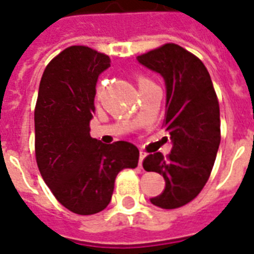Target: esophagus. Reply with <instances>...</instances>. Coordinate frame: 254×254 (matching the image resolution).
I'll list each match as a JSON object with an SVG mask.
<instances>
[{
	"label": "esophagus",
	"mask_w": 254,
	"mask_h": 254,
	"mask_svg": "<svg viewBox=\"0 0 254 254\" xmlns=\"http://www.w3.org/2000/svg\"><path fill=\"white\" fill-rule=\"evenodd\" d=\"M145 157H146V154H145L143 151H141V153H139V161H138L139 167H142V162H143V159H145Z\"/></svg>",
	"instance_id": "obj_1"
}]
</instances>
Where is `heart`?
Segmentation results:
<instances>
[{"label":"heart","instance_id":"1","mask_svg":"<svg viewBox=\"0 0 254 254\" xmlns=\"http://www.w3.org/2000/svg\"><path fill=\"white\" fill-rule=\"evenodd\" d=\"M137 81H138L139 89H142L143 87H146V85L151 84V81L149 80L147 77H145V76H138V79H137Z\"/></svg>","mask_w":254,"mask_h":254}]
</instances>
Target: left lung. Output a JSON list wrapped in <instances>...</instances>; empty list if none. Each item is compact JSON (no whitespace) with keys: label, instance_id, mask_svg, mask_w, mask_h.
Listing matches in <instances>:
<instances>
[{"label":"left lung","instance_id":"1","mask_svg":"<svg viewBox=\"0 0 254 254\" xmlns=\"http://www.w3.org/2000/svg\"><path fill=\"white\" fill-rule=\"evenodd\" d=\"M147 68L161 73L166 83V115L162 127L173 149L143 159L146 171L165 178V190L150 201L174 209L199 195L208 181L220 145V108L212 80L203 62L175 43L137 57Z\"/></svg>","mask_w":254,"mask_h":254}]
</instances>
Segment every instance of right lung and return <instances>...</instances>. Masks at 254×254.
I'll return each instance as SVG.
<instances>
[{
  "label": "right lung",
  "instance_id": "1",
  "mask_svg": "<svg viewBox=\"0 0 254 254\" xmlns=\"http://www.w3.org/2000/svg\"><path fill=\"white\" fill-rule=\"evenodd\" d=\"M108 67L105 54L67 47L46 67L34 111L38 169L57 200L77 215L107 208L117 174L138 165L133 143L105 145L89 134L96 83Z\"/></svg>",
  "mask_w": 254,
  "mask_h": 254
}]
</instances>
